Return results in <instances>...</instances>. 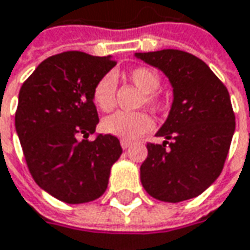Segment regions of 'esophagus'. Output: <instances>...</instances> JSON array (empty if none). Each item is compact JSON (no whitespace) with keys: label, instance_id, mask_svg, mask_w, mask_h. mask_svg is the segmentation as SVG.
<instances>
[{"label":"esophagus","instance_id":"obj_1","mask_svg":"<svg viewBox=\"0 0 250 250\" xmlns=\"http://www.w3.org/2000/svg\"><path fill=\"white\" fill-rule=\"evenodd\" d=\"M120 145H122V147L123 148H128L131 145H133V143H131V142H128V140H122V142H120Z\"/></svg>","mask_w":250,"mask_h":250}]
</instances>
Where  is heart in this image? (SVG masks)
I'll return each instance as SVG.
<instances>
[{"instance_id": "b5f03b06", "label": "heart", "mask_w": 250, "mask_h": 250, "mask_svg": "<svg viewBox=\"0 0 250 250\" xmlns=\"http://www.w3.org/2000/svg\"><path fill=\"white\" fill-rule=\"evenodd\" d=\"M127 77L142 93H145L143 103L150 107H156L159 104V96L156 91L160 88L162 80L154 70L148 67H137L133 68ZM116 77L108 73L103 76L93 88V102L104 113L111 111L116 105ZM102 128L104 133L122 140H134L153 128V120L143 111H117L103 120Z\"/></svg>"}]
</instances>
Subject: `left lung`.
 Instances as JSON below:
<instances>
[{
	"instance_id": "1",
	"label": "left lung",
	"mask_w": 250,
	"mask_h": 250,
	"mask_svg": "<svg viewBox=\"0 0 250 250\" xmlns=\"http://www.w3.org/2000/svg\"><path fill=\"white\" fill-rule=\"evenodd\" d=\"M134 56L163 71L173 87L169 116L156 133L166 140L147 143V159L140 166L142 185L162 202L196 197L219 177L229 153L235 133L229 91L193 54L162 50Z\"/></svg>"
}]
</instances>
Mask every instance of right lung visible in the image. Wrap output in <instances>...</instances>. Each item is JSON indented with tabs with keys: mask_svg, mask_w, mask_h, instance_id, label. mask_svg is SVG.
I'll list each match as a JSON object with an SVG mask.
<instances>
[{
	"mask_svg": "<svg viewBox=\"0 0 250 250\" xmlns=\"http://www.w3.org/2000/svg\"><path fill=\"white\" fill-rule=\"evenodd\" d=\"M116 61L81 51L44 60L18 94L15 130L35 183L56 199L87 203L105 192L123 153L116 136L87 139L99 125L93 88Z\"/></svg>",
	"mask_w": 250,
	"mask_h": 250,
	"instance_id": "obj_1",
	"label": "right lung"
}]
</instances>
